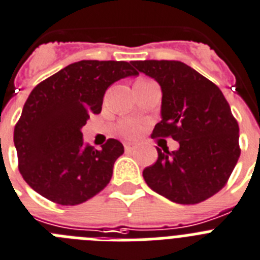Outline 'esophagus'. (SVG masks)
<instances>
[{
  "mask_svg": "<svg viewBox=\"0 0 260 260\" xmlns=\"http://www.w3.org/2000/svg\"><path fill=\"white\" fill-rule=\"evenodd\" d=\"M123 147H125V150L126 151H133V150H134L135 148V145H133V143H125V145H123Z\"/></svg>",
  "mask_w": 260,
  "mask_h": 260,
  "instance_id": "esophagus-1",
  "label": "esophagus"
}]
</instances>
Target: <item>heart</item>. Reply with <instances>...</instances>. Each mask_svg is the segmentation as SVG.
Segmentation results:
<instances>
[{
    "label": "heart",
    "mask_w": 260,
    "mask_h": 260,
    "mask_svg": "<svg viewBox=\"0 0 260 260\" xmlns=\"http://www.w3.org/2000/svg\"><path fill=\"white\" fill-rule=\"evenodd\" d=\"M118 130L126 138H135L141 132V126L138 122L133 121V119H125L119 123Z\"/></svg>",
    "instance_id": "1"
}]
</instances>
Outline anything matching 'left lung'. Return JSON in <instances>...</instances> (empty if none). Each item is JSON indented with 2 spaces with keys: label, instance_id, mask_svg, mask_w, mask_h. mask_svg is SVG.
I'll return each mask as SVG.
<instances>
[{
  "label": "left lung",
  "instance_id": "8db88e82",
  "mask_svg": "<svg viewBox=\"0 0 260 260\" xmlns=\"http://www.w3.org/2000/svg\"><path fill=\"white\" fill-rule=\"evenodd\" d=\"M161 86V121L152 138H172L179 150L157 148V160L143 170L156 193L193 205L212 197L229 180L241 155L239 126L218 86L176 60L132 61Z\"/></svg>",
  "mask_w": 260,
  "mask_h": 260
}]
</instances>
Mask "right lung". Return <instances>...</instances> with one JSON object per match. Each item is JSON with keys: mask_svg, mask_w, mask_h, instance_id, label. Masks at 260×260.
I'll return each instance as SVG.
<instances>
[{"mask_svg": "<svg viewBox=\"0 0 260 260\" xmlns=\"http://www.w3.org/2000/svg\"><path fill=\"white\" fill-rule=\"evenodd\" d=\"M138 72L127 61L81 60L31 90L14 127L18 168L35 192L60 205H79L100 193L123 154L109 138L103 150L83 145L81 127L101 113L113 83Z\"/></svg>", "mask_w": 260, "mask_h": 260, "instance_id": "obj_1", "label": "right lung"}]
</instances>
